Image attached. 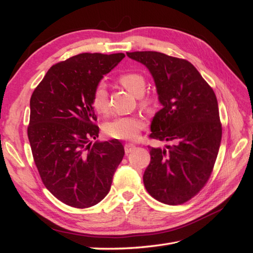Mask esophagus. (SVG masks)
Instances as JSON below:
<instances>
[{
	"instance_id": "esophagus-1",
	"label": "esophagus",
	"mask_w": 253,
	"mask_h": 253,
	"mask_svg": "<svg viewBox=\"0 0 253 253\" xmlns=\"http://www.w3.org/2000/svg\"><path fill=\"white\" fill-rule=\"evenodd\" d=\"M124 149H125V152L126 153H130L131 151L136 149V144L133 143H126L125 146H124Z\"/></svg>"
}]
</instances>
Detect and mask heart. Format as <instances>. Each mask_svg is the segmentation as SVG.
Here are the masks:
<instances>
[{
    "label": "heart",
    "instance_id": "b5f03b06",
    "mask_svg": "<svg viewBox=\"0 0 253 253\" xmlns=\"http://www.w3.org/2000/svg\"><path fill=\"white\" fill-rule=\"evenodd\" d=\"M117 80L124 88L138 95L139 104L143 109H151L157 101L155 95L143 92L147 85V80L142 74L137 72H125L117 77ZM91 104H92L94 111L98 112L99 114H106L109 112V95H107V91L103 84H98L94 88L92 95H91ZM143 127L144 122L137 116H118L105 124L104 131L106 135L114 139L133 140L138 137Z\"/></svg>",
    "mask_w": 253,
    "mask_h": 253
}]
</instances>
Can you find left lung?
<instances>
[{"instance_id": "8db88e82", "label": "left lung", "mask_w": 253, "mask_h": 253, "mask_svg": "<svg viewBox=\"0 0 253 253\" xmlns=\"http://www.w3.org/2000/svg\"><path fill=\"white\" fill-rule=\"evenodd\" d=\"M127 55L148 67L163 105L152 121L150 139L173 143L163 150L148 146L151 161L144 187L160 202L182 204L206 186L215 164L222 139L216 95L184 58L154 51Z\"/></svg>"}]
</instances>
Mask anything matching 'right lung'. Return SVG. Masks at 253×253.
Segmentation results:
<instances>
[{
	"mask_svg": "<svg viewBox=\"0 0 253 253\" xmlns=\"http://www.w3.org/2000/svg\"><path fill=\"white\" fill-rule=\"evenodd\" d=\"M124 53H82L53 65L30 99L28 139L41 180L69 207L95 206L109 193L124 147L94 142L99 127L91 95Z\"/></svg>",
	"mask_w": 253,
	"mask_h": 253,
	"instance_id": "add662e5",
	"label": "right lung"
}]
</instances>
